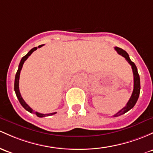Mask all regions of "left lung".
<instances>
[{"label": "left lung", "mask_w": 153, "mask_h": 153, "mask_svg": "<svg viewBox=\"0 0 153 153\" xmlns=\"http://www.w3.org/2000/svg\"><path fill=\"white\" fill-rule=\"evenodd\" d=\"M115 49L116 50V51L119 53V54L121 55L122 56H123V57L127 60V62L130 64L131 66L132 70H133L134 74V90L133 92H132L131 97L130 100H128L126 105L123 109H121L120 111L117 112L116 114H115V115H113V117H117L119 116V115H123V114L129 111L131 109L133 108L134 105H135V104L137 103L139 98V93H140V78H139V75L138 71H137V67H136L135 64L130 59L128 53L122 49V48H118V47H115Z\"/></svg>", "instance_id": "8db88e82"}]
</instances>
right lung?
I'll list each match as a JSON object with an SVG mask.
<instances>
[{
	"label": "right lung",
	"mask_w": 153,
	"mask_h": 153,
	"mask_svg": "<svg viewBox=\"0 0 153 153\" xmlns=\"http://www.w3.org/2000/svg\"><path fill=\"white\" fill-rule=\"evenodd\" d=\"M43 46V45H40V46H38V47H34V48H32V49L30 50V51L28 52V53H27V54L25 55V56H23V57L22 58L21 61H20V63H19V68H18L17 72H16V75H15V80H14V91H15V93H16V97H17L18 100H19V101L20 102V104H21V105H22V106L24 107V108L27 110V111L30 112V113H33V110L31 108V107L29 106V105H27V104L26 103V102H25V100H23V98H22V97L21 94H20V91H19V80L20 72H21L23 64H24L25 62L26 61L27 59L29 57V56L32 54V53H33V51H36V50H37V48H41V47H42ZM34 113L36 114V115L38 117H43L50 116V115H54V114H56V112H52V113H48V114H42V113H40V112H34Z\"/></svg>",
	"instance_id": "obj_1"
}]
</instances>
